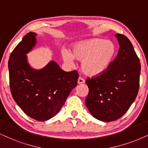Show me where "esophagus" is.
I'll use <instances>...</instances> for the list:
<instances>
[{
	"mask_svg": "<svg viewBox=\"0 0 148 148\" xmlns=\"http://www.w3.org/2000/svg\"><path fill=\"white\" fill-rule=\"evenodd\" d=\"M85 82V80L83 79L82 77H79V78H78V80H77V83L79 84H84Z\"/></svg>",
	"mask_w": 148,
	"mask_h": 148,
	"instance_id": "esophagus-1",
	"label": "esophagus"
}]
</instances>
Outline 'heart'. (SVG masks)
Wrapping results in <instances>:
<instances>
[{"instance_id": "heart-1", "label": "heart", "mask_w": 148, "mask_h": 148, "mask_svg": "<svg viewBox=\"0 0 148 148\" xmlns=\"http://www.w3.org/2000/svg\"><path fill=\"white\" fill-rule=\"evenodd\" d=\"M115 54L116 47L112 41L92 38L73 44L71 53L64 51L62 56L64 61L68 64L73 62V58L82 61L81 69L84 73L95 77L108 70Z\"/></svg>"}]
</instances>
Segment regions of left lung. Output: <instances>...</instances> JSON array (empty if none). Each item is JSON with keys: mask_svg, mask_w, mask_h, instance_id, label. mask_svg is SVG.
Here are the masks:
<instances>
[{"mask_svg": "<svg viewBox=\"0 0 148 148\" xmlns=\"http://www.w3.org/2000/svg\"><path fill=\"white\" fill-rule=\"evenodd\" d=\"M119 45L116 57L104 73L87 78L89 88L85 103L97 119L115 121L127 112L137 96L141 63L126 36L116 34Z\"/></svg>", "mask_w": 148, "mask_h": 148, "instance_id": "obj_1", "label": "left lung"}]
</instances>
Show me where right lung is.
I'll return each instance as SVG.
<instances>
[{"mask_svg": "<svg viewBox=\"0 0 148 148\" xmlns=\"http://www.w3.org/2000/svg\"><path fill=\"white\" fill-rule=\"evenodd\" d=\"M29 32L13 50L8 62L10 90L14 101L27 115L37 121L50 119L59 112L77 86V71L66 72L51 61L40 70L32 69L26 54L36 44Z\"/></svg>", "mask_w": 148, "mask_h": 148, "instance_id": "right-lung-1", "label": "right lung"}]
</instances>
